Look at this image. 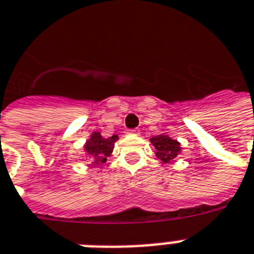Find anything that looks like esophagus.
<instances>
[{"instance_id": "obj_1", "label": "esophagus", "mask_w": 254, "mask_h": 254, "mask_svg": "<svg viewBox=\"0 0 254 254\" xmlns=\"http://www.w3.org/2000/svg\"><path fill=\"white\" fill-rule=\"evenodd\" d=\"M129 135H139V131L137 129H132V131H128Z\"/></svg>"}]
</instances>
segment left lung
I'll use <instances>...</instances> for the list:
<instances>
[{
    "label": "left lung",
    "instance_id": "1",
    "mask_svg": "<svg viewBox=\"0 0 254 254\" xmlns=\"http://www.w3.org/2000/svg\"><path fill=\"white\" fill-rule=\"evenodd\" d=\"M150 144L154 146L157 158L162 161L163 163L171 162L182 153L180 142L170 137L167 133H161V135L150 137Z\"/></svg>",
    "mask_w": 254,
    "mask_h": 254
}]
</instances>
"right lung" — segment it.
I'll list each match as a JSON object with an SVG mask.
<instances>
[{"label":"right lung","instance_id":"1","mask_svg":"<svg viewBox=\"0 0 254 254\" xmlns=\"http://www.w3.org/2000/svg\"><path fill=\"white\" fill-rule=\"evenodd\" d=\"M118 139V135L104 137L98 131L92 132L83 146L84 154L91 158L94 165H102L108 161V157L112 156L114 144Z\"/></svg>","mask_w":254,"mask_h":254}]
</instances>
